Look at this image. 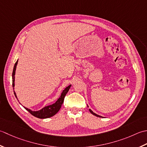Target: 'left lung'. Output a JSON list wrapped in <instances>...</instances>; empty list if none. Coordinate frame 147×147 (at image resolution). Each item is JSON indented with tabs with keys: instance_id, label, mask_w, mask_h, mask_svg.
<instances>
[{
	"instance_id": "1",
	"label": "left lung",
	"mask_w": 147,
	"mask_h": 147,
	"mask_svg": "<svg viewBox=\"0 0 147 147\" xmlns=\"http://www.w3.org/2000/svg\"><path fill=\"white\" fill-rule=\"evenodd\" d=\"M89 112H91V113H92V115H95V116H96V117H101V116H100V115H97V114H96V113H94L93 112H92V110H91V109H89Z\"/></svg>"
}]
</instances>
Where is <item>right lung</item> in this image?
I'll list each match as a JSON object with an SVG mask.
<instances>
[{
	"mask_svg": "<svg viewBox=\"0 0 147 147\" xmlns=\"http://www.w3.org/2000/svg\"><path fill=\"white\" fill-rule=\"evenodd\" d=\"M18 59L17 61L15 63L14 66V68H13V74H12V79H13V89H14V80H15V72H16V66L18 64ZM71 85H69L68 87H67L63 92H61L60 97H59L58 100H57L55 103H53L52 105H50L46 106L44 107L43 109H42L40 110H38V111H32L30 109H28L27 108H26L25 107H23L25 109L27 110L28 112L31 113L32 115H34L35 117L39 118V119H47V118H49L51 117L53 115H55L56 113H58L59 109H61V107L64 101V98L65 97V95L67 94L68 91H69V89L70 88ZM14 93L15 96L16 97V94L15 93L14 91Z\"/></svg>",
	"mask_w": 147,
	"mask_h": 147,
	"instance_id": "obj_1",
	"label": "right lung"
}]
</instances>
